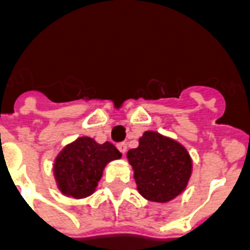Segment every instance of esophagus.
Masks as SVG:
<instances>
[{
	"label": "esophagus",
	"instance_id": "1",
	"mask_svg": "<svg viewBox=\"0 0 250 250\" xmlns=\"http://www.w3.org/2000/svg\"><path fill=\"white\" fill-rule=\"evenodd\" d=\"M118 150H119L122 154H125V151H127V143H125V142H122V143H118Z\"/></svg>",
	"mask_w": 250,
	"mask_h": 250
}]
</instances>
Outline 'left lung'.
I'll return each mask as SVG.
<instances>
[{
  "label": "left lung",
  "instance_id": "1",
  "mask_svg": "<svg viewBox=\"0 0 250 250\" xmlns=\"http://www.w3.org/2000/svg\"><path fill=\"white\" fill-rule=\"evenodd\" d=\"M139 193L152 202H167L184 191L191 174L188 151L177 142L147 131L127 154Z\"/></svg>",
  "mask_w": 250,
  "mask_h": 250
}]
</instances>
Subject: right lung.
Wrapping results in <instances>:
<instances>
[{
	"instance_id": "right-lung-1",
	"label": "right lung",
	"mask_w": 250,
	"mask_h": 250,
	"mask_svg": "<svg viewBox=\"0 0 250 250\" xmlns=\"http://www.w3.org/2000/svg\"><path fill=\"white\" fill-rule=\"evenodd\" d=\"M122 154L111 145H99L91 138H79L66 146L55 162V177L62 194L84 198L95 191L109 161L119 159Z\"/></svg>"
}]
</instances>
